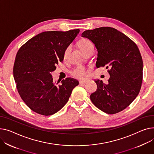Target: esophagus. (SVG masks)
<instances>
[{"label": "esophagus", "mask_w": 154, "mask_h": 154, "mask_svg": "<svg viewBox=\"0 0 154 154\" xmlns=\"http://www.w3.org/2000/svg\"><path fill=\"white\" fill-rule=\"evenodd\" d=\"M87 82V80H80L79 81V84H80V85H82V84H85Z\"/></svg>", "instance_id": "1"}]
</instances>
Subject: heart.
<instances>
[{
  "label": "heart",
  "instance_id": "heart-1",
  "mask_svg": "<svg viewBox=\"0 0 154 154\" xmlns=\"http://www.w3.org/2000/svg\"><path fill=\"white\" fill-rule=\"evenodd\" d=\"M79 48L82 50V51H84L88 48L90 45H92L91 43L89 42L88 40L86 39H83L80 41L79 42ZM70 51V47H67L64 53V57H66L67 54H69ZM72 74L74 77L79 78V79H84L87 77V70L85 67L82 66H78L76 67L73 70L72 72Z\"/></svg>",
  "mask_w": 154,
  "mask_h": 154
}]
</instances>
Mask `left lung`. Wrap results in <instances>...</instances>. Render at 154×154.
Wrapping results in <instances>:
<instances>
[{
	"instance_id": "left-lung-1",
	"label": "left lung",
	"mask_w": 154,
	"mask_h": 154,
	"mask_svg": "<svg viewBox=\"0 0 154 154\" xmlns=\"http://www.w3.org/2000/svg\"><path fill=\"white\" fill-rule=\"evenodd\" d=\"M82 37L90 39L97 49L96 67L110 69L108 84L95 80L97 89L90 95L92 103L107 114L125 109L137 97L142 85L143 62L138 47L111 27L86 30Z\"/></svg>"
}]
</instances>
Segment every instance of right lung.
Masks as SVG:
<instances>
[{
    "instance_id": "add662e5",
    "label": "right lung",
    "mask_w": 154,
    "mask_h": 154,
    "mask_svg": "<svg viewBox=\"0 0 154 154\" xmlns=\"http://www.w3.org/2000/svg\"><path fill=\"white\" fill-rule=\"evenodd\" d=\"M79 32V29L45 32L29 39L18 50L13 70L17 88L25 104L37 113H56L79 85L78 80L70 77L56 83L51 73L63 62L66 48Z\"/></svg>"
}]
</instances>
